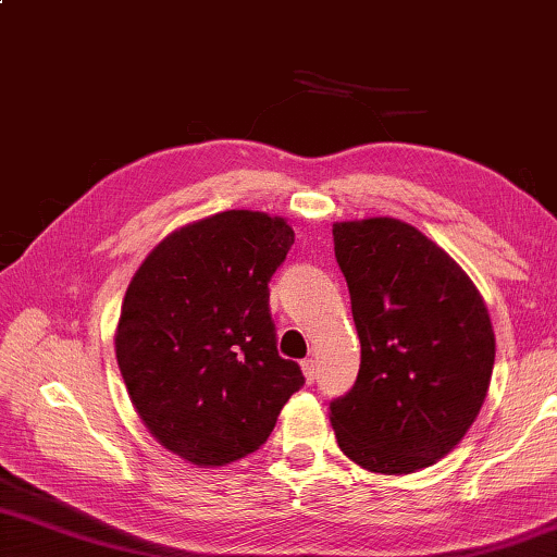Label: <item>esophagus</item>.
Listing matches in <instances>:
<instances>
[{
	"mask_svg": "<svg viewBox=\"0 0 557 557\" xmlns=\"http://www.w3.org/2000/svg\"><path fill=\"white\" fill-rule=\"evenodd\" d=\"M301 372H305V380L311 384L313 380H317V362H313L311 358L301 360Z\"/></svg>",
	"mask_w": 557,
	"mask_h": 557,
	"instance_id": "obj_1",
	"label": "esophagus"
}]
</instances>
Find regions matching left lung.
<instances>
[{
	"mask_svg": "<svg viewBox=\"0 0 557 557\" xmlns=\"http://www.w3.org/2000/svg\"><path fill=\"white\" fill-rule=\"evenodd\" d=\"M360 338L358 380L331 401L338 448L370 472L409 474L458 446L494 368L484 299L458 262L399 219L333 224Z\"/></svg>",
	"mask_w": 557,
	"mask_h": 557,
	"instance_id": "left-lung-1",
	"label": "left lung"
}]
</instances>
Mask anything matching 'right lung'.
I'll return each mask as SVG.
<instances>
[{"instance_id": "right-lung-1", "label": "right lung", "mask_w": 557, "mask_h": 557, "mask_svg": "<svg viewBox=\"0 0 557 557\" xmlns=\"http://www.w3.org/2000/svg\"><path fill=\"white\" fill-rule=\"evenodd\" d=\"M295 231L231 209L168 234L131 277L114 333L131 404L197 468L256 453L305 375L280 358L268 282Z\"/></svg>"}]
</instances>
